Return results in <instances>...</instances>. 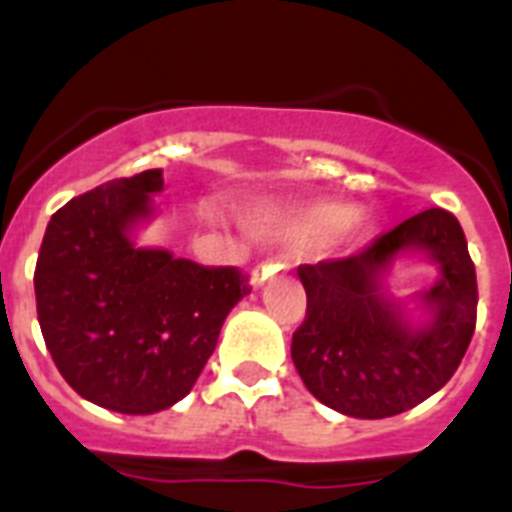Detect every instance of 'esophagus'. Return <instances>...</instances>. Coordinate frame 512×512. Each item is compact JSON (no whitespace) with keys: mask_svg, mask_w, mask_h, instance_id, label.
<instances>
[{"mask_svg":"<svg viewBox=\"0 0 512 512\" xmlns=\"http://www.w3.org/2000/svg\"><path fill=\"white\" fill-rule=\"evenodd\" d=\"M284 268H287V265L281 263V260H265V263H260L255 271H252V276H255V281H265L268 276H273V273L284 271Z\"/></svg>","mask_w":512,"mask_h":512,"instance_id":"obj_1","label":"esophagus"}]
</instances>
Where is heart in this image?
Segmentation results:
<instances>
[{
    "instance_id": "heart-1",
    "label": "heart",
    "mask_w": 512,
    "mask_h": 512,
    "mask_svg": "<svg viewBox=\"0 0 512 512\" xmlns=\"http://www.w3.org/2000/svg\"><path fill=\"white\" fill-rule=\"evenodd\" d=\"M350 217H353V209L350 207L321 204V207H313L300 217H295L287 228L297 233V236H303V239H324V236H332L340 228H345L350 223Z\"/></svg>"
}]
</instances>
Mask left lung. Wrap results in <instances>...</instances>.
<instances>
[{
  "label": "left lung",
  "mask_w": 512,
  "mask_h": 512,
  "mask_svg": "<svg viewBox=\"0 0 512 512\" xmlns=\"http://www.w3.org/2000/svg\"><path fill=\"white\" fill-rule=\"evenodd\" d=\"M409 248L428 251L442 279L423 296L434 313L412 330L379 295V276ZM308 308L292 335V361L305 388L335 412L361 420L422 404L457 372L476 332L478 284L460 220L425 209L348 257L300 265Z\"/></svg>",
  "instance_id": "obj_1"
}]
</instances>
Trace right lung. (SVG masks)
<instances>
[{
  "mask_svg": "<svg viewBox=\"0 0 512 512\" xmlns=\"http://www.w3.org/2000/svg\"><path fill=\"white\" fill-rule=\"evenodd\" d=\"M162 185V170H146L76 196L52 215L36 260L44 345L63 380L111 412L177 404L199 380L225 316L252 289L233 265L132 244L127 231Z\"/></svg>",
  "mask_w": 512,
  "mask_h": 512,
  "instance_id": "right-lung-1",
  "label": "right lung"
}]
</instances>
